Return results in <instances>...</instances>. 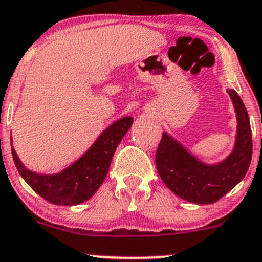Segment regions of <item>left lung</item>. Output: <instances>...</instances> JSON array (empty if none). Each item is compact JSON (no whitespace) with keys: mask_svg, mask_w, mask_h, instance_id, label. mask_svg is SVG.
<instances>
[{"mask_svg":"<svg viewBox=\"0 0 262 262\" xmlns=\"http://www.w3.org/2000/svg\"><path fill=\"white\" fill-rule=\"evenodd\" d=\"M237 118L234 147L224 160L207 164L178 139L162 133L156 152L160 178L172 193L192 204L210 205L220 200L245 178L252 157L250 118L234 90H227Z\"/></svg>","mask_w":262,"mask_h":262,"instance_id":"obj_1","label":"left lung"}]
</instances>
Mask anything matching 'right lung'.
<instances>
[{
  "label": "right lung",
  "mask_w": 262,
  "mask_h": 262,
  "mask_svg": "<svg viewBox=\"0 0 262 262\" xmlns=\"http://www.w3.org/2000/svg\"><path fill=\"white\" fill-rule=\"evenodd\" d=\"M132 124V116L114 121L77 161L56 174H39L25 167L11 144L12 159L23 179L46 201L60 206H74L90 200L101 187L116 147Z\"/></svg>",
  "instance_id": "right-lung-1"
}]
</instances>
